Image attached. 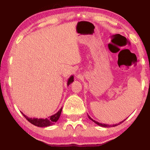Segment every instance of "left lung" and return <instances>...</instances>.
<instances>
[{
  "mask_svg": "<svg viewBox=\"0 0 150 150\" xmlns=\"http://www.w3.org/2000/svg\"><path fill=\"white\" fill-rule=\"evenodd\" d=\"M88 118H89L90 119H91V120L92 121H93L94 123H95L96 124H97V125H99V126H101V127H115V126H117V124H115V125L114 124V125H108V124H104V123H99V122H97V121H95V120H93V119H92L91 117H90L89 115H88ZM125 120L122 121H121V122H120V123H123V121H124Z\"/></svg>",
  "mask_w": 150,
  "mask_h": 150,
  "instance_id": "1",
  "label": "left lung"
}]
</instances>
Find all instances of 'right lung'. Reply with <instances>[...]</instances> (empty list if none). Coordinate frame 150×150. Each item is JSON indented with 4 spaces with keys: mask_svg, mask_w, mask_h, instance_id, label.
Here are the masks:
<instances>
[{
    "mask_svg": "<svg viewBox=\"0 0 150 150\" xmlns=\"http://www.w3.org/2000/svg\"><path fill=\"white\" fill-rule=\"evenodd\" d=\"M74 81V77L73 75H71V77H69V79H68V82H67V85L69 86L72 82H73ZM62 108L59 109V110L57 112V113H55V115H53L50 117H48V118L46 119H38V118H29V117L26 116L22 112L24 117H25L26 119L32 123L33 125H35V126L38 127H48V126H51L52 125H54L55 123H56L57 120H58L59 117H60L61 112H62Z\"/></svg>",
    "mask_w": 150,
    "mask_h": 150,
    "instance_id": "1",
    "label": "right lung"
}]
</instances>
